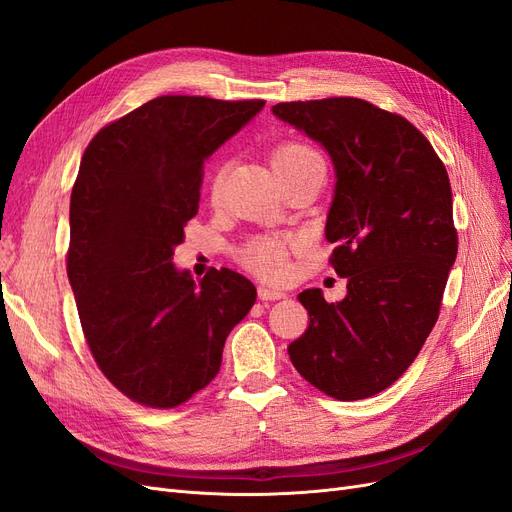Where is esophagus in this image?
I'll use <instances>...</instances> for the list:
<instances>
[{"label":"esophagus","instance_id":"34e87169","mask_svg":"<svg viewBox=\"0 0 512 512\" xmlns=\"http://www.w3.org/2000/svg\"><path fill=\"white\" fill-rule=\"evenodd\" d=\"M258 299L260 301H280V299H286V292L273 290V288H267V286H260L258 288Z\"/></svg>","mask_w":512,"mask_h":512}]
</instances>
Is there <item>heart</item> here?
I'll use <instances>...</instances> for the list:
<instances>
[{
    "mask_svg": "<svg viewBox=\"0 0 512 512\" xmlns=\"http://www.w3.org/2000/svg\"><path fill=\"white\" fill-rule=\"evenodd\" d=\"M312 158H318V153H314L309 147L301 143H284L273 151L271 164L273 168H284V166H292ZM220 185H222V168L215 170V175L211 179L213 196L220 194ZM239 260L245 269H250L252 273L262 277V280H269V282H284L290 271L288 247H286V241L282 239H269V237L254 239L239 252Z\"/></svg>",
    "mask_w": 512,
    "mask_h": 512,
    "instance_id": "heart-1",
    "label": "heart"
}]
</instances>
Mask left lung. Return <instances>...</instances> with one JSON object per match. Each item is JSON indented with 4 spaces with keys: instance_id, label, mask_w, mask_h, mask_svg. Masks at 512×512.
Returning a JSON list of instances; mask_svg holds the SVG:
<instances>
[{
    "instance_id": "1",
    "label": "left lung",
    "mask_w": 512,
    "mask_h": 512,
    "mask_svg": "<svg viewBox=\"0 0 512 512\" xmlns=\"http://www.w3.org/2000/svg\"><path fill=\"white\" fill-rule=\"evenodd\" d=\"M273 115L329 153L335 190L324 235L348 294L320 288L299 301L307 331L288 346L292 365L339 401L391 386L421 352L457 258L446 168L404 117L359 98L275 104Z\"/></svg>"
}]
</instances>
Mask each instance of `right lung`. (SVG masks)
I'll return each instance as SVG.
<instances>
[{
  "instance_id": "1",
  "label": "right lung",
  "mask_w": 512,
  "mask_h": 512,
  "mask_svg": "<svg viewBox=\"0 0 512 512\" xmlns=\"http://www.w3.org/2000/svg\"><path fill=\"white\" fill-rule=\"evenodd\" d=\"M262 106L162 96L102 128L83 153L68 280L98 367L138 404L175 408L205 389L256 303L241 273L211 269L194 282L173 254L198 211L205 160Z\"/></svg>"
}]
</instances>
